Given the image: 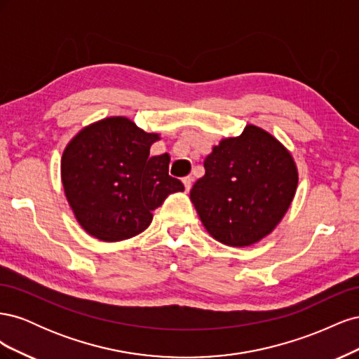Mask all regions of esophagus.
<instances>
[{
  "label": "esophagus",
  "instance_id": "34e87169",
  "mask_svg": "<svg viewBox=\"0 0 359 359\" xmlns=\"http://www.w3.org/2000/svg\"><path fill=\"white\" fill-rule=\"evenodd\" d=\"M182 182H184V187H186V190L189 191L190 189H191V182H193V177H186V178H184L182 180Z\"/></svg>",
  "mask_w": 359,
  "mask_h": 359
}]
</instances>
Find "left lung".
<instances>
[{"mask_svg": "<svg viewBox=\"0 0 359 359\" xmlns=\"http://www.w3.org/2000/svg\"><path fill=\"white\" fill-rule=\"evenodd\" d=\"M203 166L190 199L205 229L226 245L259 243L274 231L295 196L298 169L290 153L252 124L214 147Z\"/></svg>", "mask_w": 359, "mask_h": 359, "instance_id": "1", "label": "left lung"}]
</instances>
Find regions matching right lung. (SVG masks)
Returning a JSON list of instances; mask_svg holds the SVG:
<instances>
[{"label":"right lung","mask_w":359,"mask_h":359,"mask_svg":"<svg viewBox=\"0 0 359 359\" xmlns=\"http://www.w3.org/2000/svg\"><path fill=\"white\" fill-rule=\"evenodd\" d=\"M160 136L124 116L94 123L76 135L61 158L66 198L83 229L100 241L144 232L153 211L182 182L169 175L168 153L149 157Z\"/></svg>","instance_id":"add662e5"}]
</instances>
